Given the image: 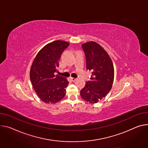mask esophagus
<instances>
[{
  "label": "esophagus",
  "mask_w": 148,
  "mask_h": 148,
  "mask_svg": "<svg viewBox=\"0 0 148 148\" xmlns=\"http://www.w3.org/2000/svg\"><path fill=\"white\" fill-rule=\"evenodd\" d=\"M70 79H71V81H72V82H75V80L77 79V78H73V77H71V78H70Z\"/></svg>",
  "instance_id": "obj_1"
}]
</instances>
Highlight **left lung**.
Segmentation results:
<instances>
[{
    "label": "left lung",
    "instance_id": "obj_1",
    "mask_svg": "<svg viewBox=\"0 0 148 148\" xmlns=\"http://www.w3.org/2000/svg\"><path fill=\"white\" fill-rule=\"evenodd\" d=\"M86 57L87 70L91 72L90 80L80 91L82 97L95 104L105 97L112 87L114 66L105 49L99 44L90 41L82 44Z\"/></svg>",
    "mask_w": 148,
    "mask_h": 148
}]
</instances>
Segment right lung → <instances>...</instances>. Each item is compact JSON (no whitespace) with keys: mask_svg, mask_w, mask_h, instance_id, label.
I'll return each mask as SVG.
<instances>
[{"mask_svg":"<svg viewBox=\"0 0 148 148\" xmlns=\"http://www.w3.org/2000/svg\"><path fill=\"white\" fill-rule=\"evenodd\" d=\"M68 42L57 40L47 44L36 56L30 70V79L38 96L48 104H55L65 95L69 83L58 74L59 60Z\"/></svg>","mask_w":148,"mask_h":148,"instance_id":"1","label":"right lung"}]
</instances>
